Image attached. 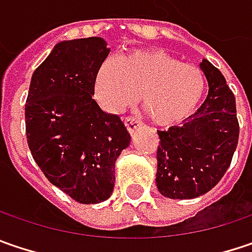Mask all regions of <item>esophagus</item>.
Masks as SVG:
<instances>
[{"label":"esophagus","mask_w":252,"mask_h":252,"mask_svg":"<svg viewBox=\"0 0 252 252\" xmlns=\"http://www.w3.org/2000/svg\"><path fill=\"white\" fill-rule=\"evenodd\" d=\"M124 123H126V129L132 134L134 131H137L141 126V121L138 118H134V117H126L124 118Z\"/></svg>","instance_id":"esophagus-1"}]
</instances>
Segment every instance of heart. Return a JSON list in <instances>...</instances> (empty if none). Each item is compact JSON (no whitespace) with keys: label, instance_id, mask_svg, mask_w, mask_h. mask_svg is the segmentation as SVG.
<instances>
[{"label":"heart","instance_id":"obj_1","mask_svg":"<svg viewBox=\"0 0 252 252\" xmlns=\"http://www.w3.org/2000/svg\"><path fill=\"white\" fill-rule=\"evenodd\" d=\"M204 91L205 77L200 68L158 50H135L118 63L107 60L94 77V95L102 110L120 114L141 95L147 117L161 126L187 120Z\"/></svg>","mask_w":252,"mask_h":252}]
</instances>
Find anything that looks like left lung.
Masks as SVG:
<instances>
[{
	"instance_id": "1",
	"label": "left lung",
	"mask_w": 252,
	"mask_h": 252,
	"mask_svg": "<svg viewBox=\"0 0 252 252\" xmlns=\"http://www.w3.org/2000/svg\"><path fill=\"white\" fill-rule=\"evenodd\" d=\"M208 81L204 104L181 126L158 131V191L172 200L197 198L218 184L238 144L235 96L208 60L200 64Z\"/></svg>"
}]
</instances>
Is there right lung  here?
<instances>
[{
    "label": "right lung",
    "mask_w": 252,
    "mask_h": 252,
    "mask_svg": "<svg viewBox=\"0 0 252 252\" xmlns=\"http://www.w3.org/2000/svg\"><path fill=\"white\" fill-rule=\"evenodd\" d=\"M108 54L104 38L58 42L34 71L25 102L32 158L52 185L80 204L111 197L115 161L131 141L121 118L93 98L96 69Z\"/></svg>",
    "instance_id": "1"
}]
</instances>
